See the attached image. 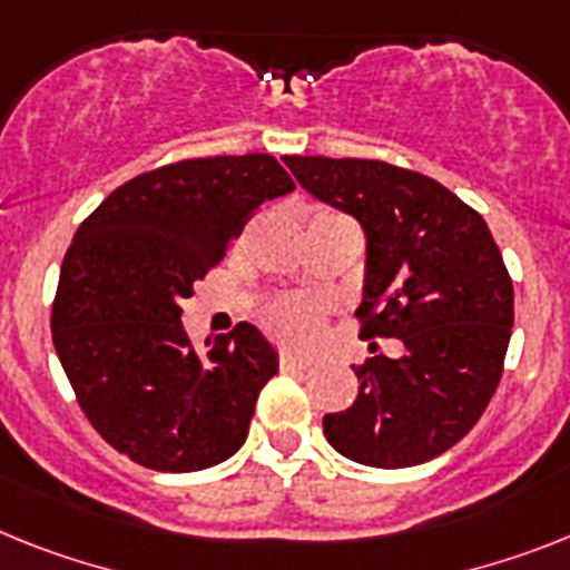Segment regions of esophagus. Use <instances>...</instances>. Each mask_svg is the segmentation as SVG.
<instances>
[{
  "instance_id": "esophagus-1",
  "label": "esophagus",
  "mask_w": 570,
  "mask_h": 570,
  "mask_svg": "<svg viewBox=\"0 0 570 570\" xmlns=\"http://www.w3.org/2000/svg\"><path fill=\"white\" fill-rule=\"evenodd\" d=\"M309 365H313V362H309L307 356H301V353L286 351L284 356H281V367H284V371H304V367Z\"/></svg>"
}]
</instances>
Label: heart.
I'll return each mask as SVG.
<instances>
[{"mask_svg": "<svg viewBox=\"0 0 570 570\" xmlns=\"http://www.w3.org/2000/svg\"><path fill=\"white\" fill-rule=\"evenodd\" d=\"M269 327L286 342L309 344L322 330V313L307 298H284L269 309Z\"/></svg>", "mask_w": 570, "mask_h": 570, "instance_id": "obj_1", "label": "heart"}]
</instances>
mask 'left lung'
Masks as SVG:
<instances>
[{"label":"left lung","mask_w":570,"mask_h":570,"mask_svg":"<svg viewBox=\"0 0 570 570\" xmlns=\"http://www.w3.org/2000/svg\"><path fill=\"white\" fill-rule=\"evenodd\" d=\"M301 188L365 232L362 336L400 338L353 367L351 409L324 414L338 455L376 470L432 461L470 432L499 389L513 281L484 217L440 181L374 159L284 156Z\"/></svg>","instance_id":"1"}]
</instances>
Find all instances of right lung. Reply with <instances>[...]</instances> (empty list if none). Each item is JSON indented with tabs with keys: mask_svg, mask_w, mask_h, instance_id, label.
Masks as SVG:
<instances>
[{
	"mask_svg": "<svg viewBox=\"0 0 570 570\" xmlns=\"http://www.w3.org/2000/svg\"><path fill=\"white\" fill-rule=\"evenodd\" d=\"M295 190L266 153L156 167L104 199L60 266L51 338L95 432L156 472H196L246 443L277 351L237 324L199 351L181 301L263 203Z\"/></svg>",
	"mask_w": 570,
	"mask_h": 570,
	"instance_id": "obj_1",
	"label": "right lung"
}]
</instances>
